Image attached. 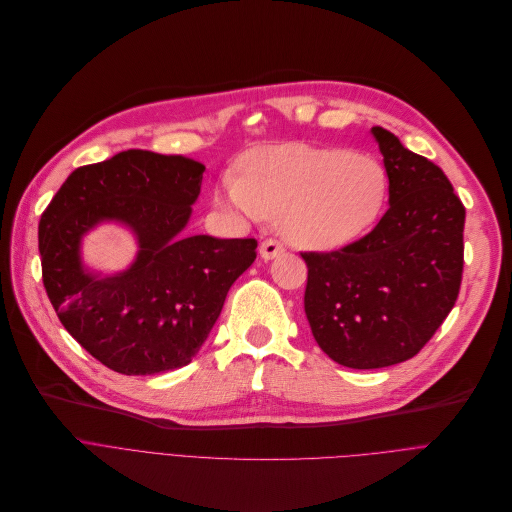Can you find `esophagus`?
Masks as SVG:
<instances>
[{"label":"esophagus","mask_w":512,"mask_h":512,"mask_svg":"<svg viewBox=\"0 0 512 512\" xmlns=\"http://www.w3.org/2000/svg\"><path fill=\"white\" fill-rule=\"evenodd\" d=\"M279 254H283V246H281V242H277V239H264V242L260 244L262 260H273Z\"/></svg>","instance_id":"esophagus-1"}]
</instances>
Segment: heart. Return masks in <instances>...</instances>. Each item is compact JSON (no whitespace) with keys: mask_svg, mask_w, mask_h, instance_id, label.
Wrapping results in <instances>:
<instances>
[{"mask_svg":"<svg viewBox=\"0 0 512 512\" xmlns=\"http://www.w3.org/2000/svg\"><path fill=\"white\" fill-rule=\"evenodd\" d=\"M388 190V171L372 155L289 142L246 153L239 175L221 177L217 198L248 221L277 217L293 246L328 252L372 229Z\"/></svg>","mask_w":512,"mask_h":512,"instance_id":"b5f03b06","label":"heart"}]
</instances>
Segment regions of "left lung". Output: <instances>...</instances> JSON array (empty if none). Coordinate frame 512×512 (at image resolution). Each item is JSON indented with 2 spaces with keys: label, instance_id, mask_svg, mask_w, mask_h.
Listing matches in <instances>:
<instances>
[{
  "label": "left lung",
  "instance_id": "8db88e82",
  "mask_svg": "<svg viewBox=\"0 0 512 512\" xmlns=\"http://www.w3.org/2000/svg\"><path fill=\"white\" fill-rule=\"evenodd\" d=\"M388 171V210L357 242L306 252L304 308L320 349L374 370L407 362L453 310L463 279L465 206L444 171L374 126Z\"/></svg>",
  "mask_w": 512,
  "mask_h": 512
}]
</instances>
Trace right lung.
<instances>
[{"label":"right lung","mask_w":512,"mask_h":512,"mask_svg":"<svg viewBox=\"0 0 512 512\" xmlns=\"http://www.w3.org/2000/svg\"><path fill=\"white\" fill-rule=\"evenodd\" d=\"M204 165L182 155L124 150L70 173L39 223L43 285L68 333L126 376L192 362L229 287L256 260L258 242L186 235ZM105 220L133 229L135 262L103 278L81 264V237Z\"/></svg>","instance_id":"1"}]
</instances>
